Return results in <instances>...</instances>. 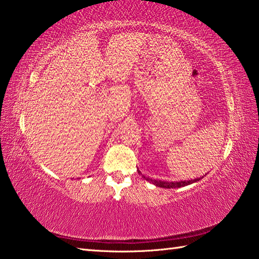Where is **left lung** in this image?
Returning <instances> with one entry per match:
<instances>
[{"label": "left lung", "mask_w": 259, "mask_h": 259, "mask_svg": "<svg viewBox=\"0 0 259 259\" xmlns=\"http://www.w3.org/2000/svg\"><path fill=\"white\" fill-rule=\"evenodd\" d=\"M139 174H141L139 171ZM143 178H145V180H148V182L154 184L155 186L158 187H162V188H179V187H184V186H187V185H190L193 183H196L198 182V178L197 179H190V180H187V182H175V183H168V182H161V180H153V179H150L148 177H145V176H142Z\"/></svg>", "instance_id": "left-lung-1"}]
</instances>
